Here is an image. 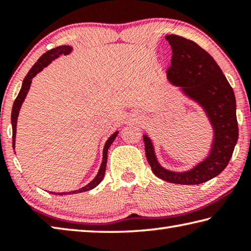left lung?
Wrapping results in <instances>:
<instances>
[{
    "label": "left lung",
    "mask_w": 251,
    "mask_h": 251,
    "mask_svg": "<svg viewBox=\"0 0 251 251\" xmlns=\"http://www.w3.org/2000/svg\"><path fill=\"white\" fill-rule=\"evenodd\" d=\"M166 40L173 52L167 78L205 110L214 128V142L206 159L188 172H171L161 167L151 138L144 135L146 157L152 173L160 179L173 184L198 185L218 176L231 158L238 141L236 99L226 76L205 50L174 34L167 35Z\"/></svg>",
    "instance_id": "1"
}]
</instances>
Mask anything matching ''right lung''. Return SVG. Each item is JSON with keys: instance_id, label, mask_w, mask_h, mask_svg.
Returning <instances> with one entry per match:
<instances>
[{"instance_id": "right-lung-1", "label": "right lung", "mask_w": 251, "mask_h": 251, "mask_svg": "<svg viewBox=\"0 0 251 251\" xmlns=\"http://www.w3.org/2000/svg\"><path fill=\"white\" fill-rule=\"evenodd\" d=\"M72 52V48L69 45H62V46H57V48L52 49L48 50V52L44 53L42 56L37 59V62L32 66V69L29 70L27 75L25 76V78L23 79V84L22 87H21V91L19 93L18 97H16L13 104V108H12V115H11V122H12V130H13V136H12V139H13V150L15 148V135H16V122H18V116L21 109V106H22V103L26 97L27 92L29 90V86H31L32 83V78L35 76L39 72L44 69L45 66H48L53 59L57 58L59 55L62 54H70ZM118 134V131H115L110 137L107 139V142L105 143L104 150H103V160H101V165L99 173H97L96 177L93 179L90 184H87L86 186L82 187L80 189L77 190H73V192H69V193H52L54 195H71V194H77V193H83V192H87V190H91L93 188L100 184V182L103 180L104 175H105V171H106V163H107V151L109 146L112 145V143L114 142V139L116 138V136Z\"/></svg>"}]
</instances>
